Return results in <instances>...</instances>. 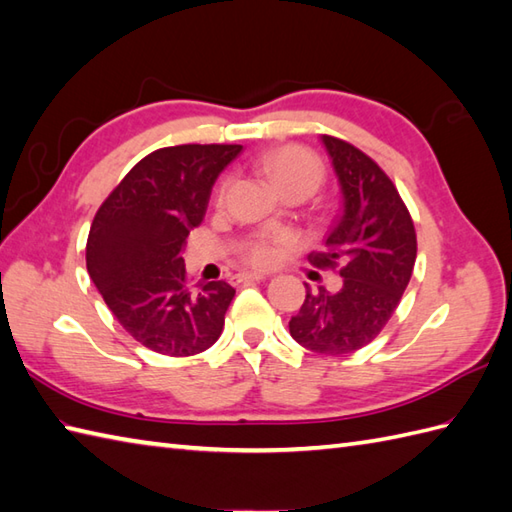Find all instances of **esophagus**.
I'll list each match as a JSON object with an SVG mask.
<instances>
[{"label": "esophagus", "instance_id": "esophagus-1", "mask_svg": "<svg viewBox=\"0 0 512 512\" xmlns=\"http://www.w3.org/2000/svg\"><path fill=\"white\" fill-rule=\"evenodd\" d=\"M266 275L264 273H239L233 277L235 284H250V281H264Z\"/></svg>", "mask_w": 512, "mask_h": 512}]
</instances>
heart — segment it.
Here are the masks:
<instances>
[{
	"label": "heart",
	"mask_w": 512,
	"mask_h": 512,
	"mask_svg": "<svg viewBox=\"0 0 512 512\" xmlns=\"http://www.w3.org/2000/svg\"><path fill=\"white\" fill-rule=\"evenodd\" d=\"M259 169H262L284 193L303 191L310 195L321 187L325 178V169L319 156L299 145H286V147L266 151V154L259 158ZM226 189H228V180L222 182L220 200L226 195ZM288 244H290V237L284 233H262V235H255L253 239H248L242 248V255L250 264L268 266L275 262V259L281 255V250H284Z\"/></svg>",
	"instance_id": "b5f03b06"
}]
</instances>
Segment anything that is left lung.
<instances>
[{"mask_svg": "<svg viewBox=\"0 0 512 512\" xmlns=\"http://www.w3.org/2000/svg\"><path fill=\"white\" fill-rule=\"evenodd\" d=\"M343 191V215L312 266L339 270V290H310L290 334L299 345L325 356H343L372 343L398 308L418 242L409 209L396 184L361 149L321 136Z\"/></svg>", "mask_w": 512, "mask_h": 512, "instance_id": "8db88e82", "label": "left lung"}]
</instances>
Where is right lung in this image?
I'll use <instances>...</instances> for the list:
<instances>
[{
  "label": "right lung",
  "instance_id": "obj_1",
  "mask_svg": "<svg viewBox=\"0 0 512 512\" xmlns=\"http://www.w3.org/2000/svg\"><path fill=\"white\" fill-rule=\"evenodd\" d=\"M239 151L242 145L151 151L94 215L88 273L116 321L158 354H200L224 330L235 288L226 281L189 286L182 248L204 220L217 176Z\"/></svg>",
  "mask_w": 512,
  "mask_h": 512
}]
</instances>
